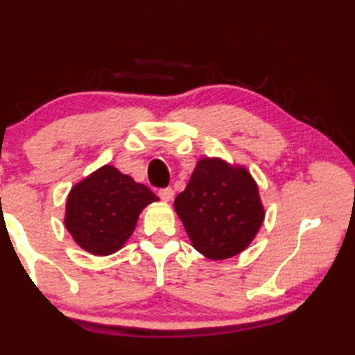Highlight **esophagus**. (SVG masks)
<instances>
[{
  "mask_svg": "<svg viewBox=\"0 0 355 355\" xmlns=\"http://www.w3.org/2000/svg\"><path fill=\"white\" fill-rule=\"evenodd\" d=\"M173 196H174V191L171 187H164V189H159V191H158V197L164 202L173 200Z\"/></svg>",
  "mask_w": 355,
  "mask_h": 355,
  "instance_id": "esophagus-1",
  "label": "esophagus"
}]
</instances>
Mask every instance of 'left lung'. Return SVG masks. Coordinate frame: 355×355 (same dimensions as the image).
Segmentation results:
<instances>
[{"mask_svg":"<svg viewBox=\"0 0 355 355\" xmlns=\"http://www.w3.org/2000/svg\"><path fill=\"white\" fill-rule=\"evenodd\" d=\"M174 210L192 245L211 260L244 250L265 216L249 171L216 158L197 163L187 187L174 200Z\"/></svg>","mask_w":355,"mask_h":355,"instance_id":"8db88e82","label":"left lung"}]
</instances>
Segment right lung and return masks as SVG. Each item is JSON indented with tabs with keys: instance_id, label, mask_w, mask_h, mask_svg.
I'll return each instance as SVG.
<instances>
[{
	"instance_id": "1",
	"label": "right lung",
	"mask_w": 355,
	"mask_h": 355,
	"mask_svg": "<svg viewBox=\"0 0 355 355\" xmlns=\"http://www.w3.org/2000/svg\"><path fill=\"white\" fill-rule=\"evenodd\" d=\"M157 200L147 186L108 164L69 192L64 223L82 249L110 255L132 234L140 211Z\"/></svg>"
}]
</instances>
